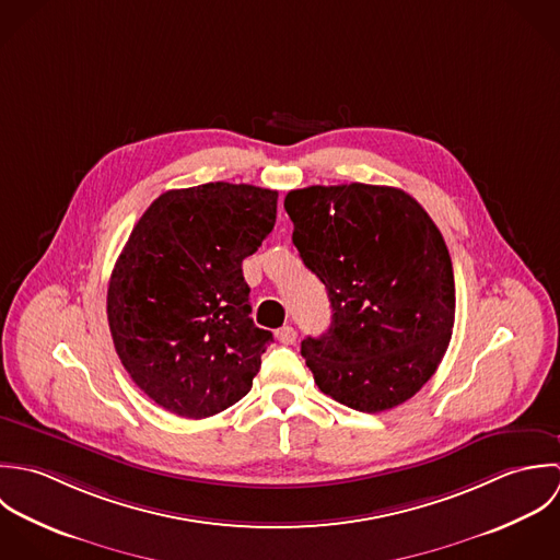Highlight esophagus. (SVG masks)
Returning <instances> with one entry per match:
<instances>
[{
	"label": "esophagus",
	"mask_w": 560,
	"mask_h": 560,
	"mask_svg": "<svg viewBox=\"0 0 560 560\" xmlns=\"http://www.w3.org/2000/svg\"><path fill=\"white\" fill-rule=\"evenodd\" d=\"M277 339L281 341V343H294L296 341V337H299V334H296V329L294 327H290V325H285V327H281V329H277Z\"/></svg>",
	"instance_id": "34e87169"
}]
</instances>
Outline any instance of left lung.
<instances>
[{
  "instance_id": "8db88e82",
  "label": "left lung",
  "mask_w": 560,
  "mask_h": 560,
  "mask_svg": "<svg viewBox=\"0 0 560 560\" xmlns=\"http://www.w3.org/2000/svg\"><path fill=\"white\" fill-rule=\"evenodd\" d=\"M283 206L334 310L329 331L301 343L316 385L354 411L402 405L435 374L454 327L444 235L411 195L389 186H310Z\"/></svg>"
}]
</instances>
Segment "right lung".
I'll use <instances>...</instances> for the list:
<instances>
[{"label": "right lung", "instance_id": "1", "mask_svg": "<svg viewBox=\"0 0 560 560\" xmlns=\"http://www.w3.org/2000/svg\"><path fill=\"white\" fill-rule=\"evenodd\" d=\"M277 190L214 182L160 195L108 285L116 354L162 409L201 420L246 396L272 334L255 327L242 259L277 221Z\"/></svg>", "mask_w": 560, "mask_h": 560}]
</instances>
